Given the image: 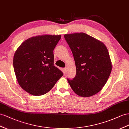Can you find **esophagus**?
I'll return each instance as SVG.
<instances>
[{
  "label": "esophagus",
  "mask_w": 129,
  "mask_h": 129,
  "mask_svg": "<svg viewBox=\"0 0 129 129\" xmlns=\"http://www.w3.org/2000/svg\"><path fill=\"white\" fill-rule=\"evenodd\" d=\"M63 70H64V72H67V71H68V69H67V68H64Z\"/></svg>",
  "instance_id": "obj_1"
}]
</instances>
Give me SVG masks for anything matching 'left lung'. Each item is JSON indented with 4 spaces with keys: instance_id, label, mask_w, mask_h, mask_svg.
Returning <instances> with one entry per match:
<instances>
[{
    "instance_id": "left-lung-1",
    "label": "left lung",
    "mask_w": 129,
    "mask_h": 129,
    "mask_svg": "<svg viewBox=\"0 0 129 129\" xmlns=\"http://www.w3.org/2000/svg\"><path fill=\"white\" fill-rule=\"evenodd\" d=\"M64 38L76 68L75 77L68 78L72 89L82 97L97 94L106 83L112 71L107 48L103 42L84 33L65 34Z\"/></svg>"
}]
</instances>
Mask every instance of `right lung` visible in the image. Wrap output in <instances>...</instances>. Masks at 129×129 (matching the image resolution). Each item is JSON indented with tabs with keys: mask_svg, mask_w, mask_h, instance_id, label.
Returning a JSON list of instances; mask_svg holds the SVG:
<instances>
[{
	"mask_svg": "<svg viewBox=\"0 0 129 129\" xmlns=\"http://www.w3.org/2000/svg\"><path fill=\"white\" fill-rule=\"evenodd\" d=\"M61 35H45L26 40L16 50L13 65L21 87L35 96L47 93L63 73L54 65L53 50Z\"/></svg>",
	"mask_w": 129,
	"mask_h": 129,
	"instance_id": "right-lung-1",
	"label": "right lung"
}]
</instances>
